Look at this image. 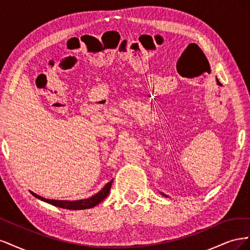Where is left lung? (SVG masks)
Masks as SVG:
<instances>
[{
    "instance_id": "1",
    "label": "left lung",
    "mask_w": 250,
    "mask_h": 250,
    "mask_svg": "<svg viewBox=\"0 0 250 250\" xmlns=\"http://www.w3.org/2000/svg\"><path fill=\"white\" fill-rule=\"evenodd\" d=\"M161 194H162V195H164V196H166V197H168V196H167V195H165L164 193H161Z\"/></svg>"
}]
</instances>
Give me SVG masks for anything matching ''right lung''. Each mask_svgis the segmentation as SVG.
I'll return each mask as SVG.
<instances>
[{"label":"right lung","instance_id":"1","mask_svg":"<svg viewBox=\"0 0 250 250\" xmlns=\"http://www.w3.org/2000/svg\"><path fill=\"white\" fill-rule=\"evenodd\" d=\"M111 184H112V180H110L108 184L105 185V187L100 192H98L96 195L92 196V197L86 198V199H81V200H75V201L47 199V198H43V197H42V196L37 195L31 191H30V193H31L34 197L39 198L44 202H48L54 207L66 208V209H85V208H90L96 207L97 204H99L101 201H103L105 198H106L107 195L109 194Z\"/></svg>","mask_w":250,"mask_h":250}]
</instances>
